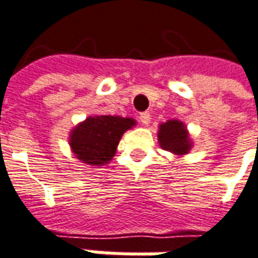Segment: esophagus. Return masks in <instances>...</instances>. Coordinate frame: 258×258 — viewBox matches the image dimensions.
Segmentation results:
<instances>
[{
  "instance_id": "1",
  "label": "esophagus",
  "mask_w": 258,
  "mask_h": 258,
  "mask_svg": "<svg viewBox=\"0 0 258 258\" xmlns=\"http://www.w3.org/2000/svg\"><path fill=\"white\" fill-rule=\"evenodd\" d=\"M150 120H151V114L150 113H141L140 114V121L143 122V125H148L150 124Z\"/></svg>"
}]
</instances>
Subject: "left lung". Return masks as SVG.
Instances as JSON below:
<instances>
[{
    "mask_svg": "<svg viewBox=\"0 0 258 258\" xmlns=\"http://www.w3.org/2000/svg\"><path fill=\"white\" fill-rule=\"evenodd\" d=\"M158 143L162 150L176 157L186 155L194 147L186 124L180 120H168L158 125Z\"/></svg>",
    "mask_w": 258,
    "mask_h": 258,
    "instance_id": "8db88e82",
    "label": "left lung"
}]
</instances>
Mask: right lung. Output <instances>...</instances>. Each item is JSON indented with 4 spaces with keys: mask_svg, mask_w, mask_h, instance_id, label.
<instances>
[{
    "mask_svg": "<svg viewBox=\"0 0 258 258\" xmlns=\"http://www.w3.org/2000/svg\"><path fill=\"white\" fill-rule=\"evenodd\" d=\"M134 125L137 121L131 117L89 115L70 131V150L86 165H106L115 155L122 134Z\"/></svg>",
    "mask_w": 258,
    "mask_h": 258,
    "instance_id": "obj_1",
    "label": "right lung"
}]
</instances>
